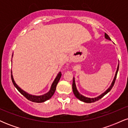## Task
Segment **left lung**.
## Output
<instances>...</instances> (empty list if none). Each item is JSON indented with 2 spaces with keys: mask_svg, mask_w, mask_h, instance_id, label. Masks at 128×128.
<instances>
[{
  "mask_svg": "<svg viewBox=\"0 0 128 128\" xmlns=\"http://www.w3.org/2000/svg\"><path fill=\"white\" fill-rule=\"evenodd\" d=\"M105 37L106 38V39L109 40H111V39H110V36H108L106 33H105ZM118 67H119V64H118V67H117V71H116V75H115V77H114V80H113L112 82V84H111V86H110L109 88L105 92H104V93L102 94H101L100 96L97 97V98H86V97H84V96H82V95L80 94H79V92H78L77 89H76V85H75V81H74V78H73V84H72V89H73V93H74V96H75L76 98H78V99L82 101V102H86V103H92V102H96V101L99 100V99H100L101 98H103V97L105 96V94H106L108 93V92H109L111 89H112V88L113 87V86H114V83H115L116 78H117V72H118Z\"/></svg>",
  "mask_w": 128,
  "mask_h": 128,
  "instance_id": "obj_1",
  "label": "left lung"
}]
</instances>
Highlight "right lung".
<instances>
[{"label":"right lung","mask_w":128,"mask_h":128,"mask_svg":"<svg viewBox=\"0 0 128 128\" xmlns=\"http://www.w3.org/2000/svg\"><path fill=\"white\" fill-rule=\"evenodd\" d=\"M61 73H59L57 75L56 78L55 80L53 82L52 86H51V88L50 90V91L48 93L42 95V96H32V95H30L29 94L26 93L25 92H24L23 90L20 88V87H18V86L16 84L15 82H14V79L12 78V75L11 74V79H12V82L14 84V86H15V87L18 90V91L22 95H23L27 99H28L29 100L32 101V102H36V103H42L45 102L47 100H49L50 98H51L53 95H54V92H55L56 90V87L57 84H58V82H59L60 78H61Z\"/></svg>","instance_id":"add662e5"}]
</instances>
